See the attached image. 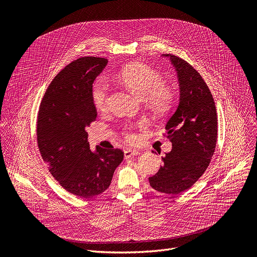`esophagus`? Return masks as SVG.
Here are the masks:
<instances>
[{
	"mask_svg": "<svg viewBox=\"0 0 257 257\" xmlns=\"http://www.w3.org/2000/svg\"><path fill=\"white\" fill-rule=\"evenodd\" d=\"M140 153L138 151H135V150H131V149H127L124 151V157L125 159H129V158H132L134 156H138Z\"/></svg>",
	"mask_w": 257,
	"mask_h": 257,
	"instance_id": "obj_1",
	"label": "esophagus"
}]
</instances>
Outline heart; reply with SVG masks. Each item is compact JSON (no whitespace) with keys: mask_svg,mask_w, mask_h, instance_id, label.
<instances>
[{"mask_svg":"<svg viewBox=\"0 0 257 257\" xmlns=\"http://www.w3.org/2000/svg\"><path fill=\"white\" fill-rule=\"evenodd\" d=\"M119 79L131 92L140 98H144L159 114L166 113L174 101L173 90L163 83V78L157 71L148 66L141 64L126 66L120 72ZM107 96L108 83L100 79L92 89V101L98 111L105 108ZM125 136L128 140L136 138L135 133L129 129H126Z\"/></svg>","mask_w":257,"mask_h":257,"instance_id":"b5f03b06","label":"heart"}]
</instances>
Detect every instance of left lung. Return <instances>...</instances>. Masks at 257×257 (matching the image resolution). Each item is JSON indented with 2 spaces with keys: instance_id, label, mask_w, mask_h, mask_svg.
I'll return each mask as SVG.
<instances>
[{
  "instance_id": "obj_1",
  "label": "left lung",
  "mask_w": 257,
  "mask_h": 257,
  "mask_svg": "<svg viewBox=\"0 0 257 257\" xmlns=\"http://www.w3.org/2000/svg\"><path fill=\"white\" fill-rule=\"evenodd\" d=\"M162 57L170 59L177 72L180 96L165 126L172 151L149 180L155 190L178 195L190 188L210 163L217 138L216 109L206 83L190 64L171 54Z\"/></svg>"
}]
</instances>
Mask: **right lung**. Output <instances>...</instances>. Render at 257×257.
<instances>
[{
	"instance_id": "obj_1",
	"label": "right lung",
	"mask_w": 257,
	"mask_h": 257,
	"mask_svg": "<svg viewBox=\"0 0 257 257\" xmlns=\"http://www.w3.org/2000/svg\"><path fill=\"white\" fill-rule=\"evenodd\" d=\"M103 58L83 57L70 63L54 78L42 100L38 143L50 173L70 193L96 196L111 184L122 163L121 150H90L86 127L96 119L92 83L105 68Z\"/></svg>"
}]
</instances>
